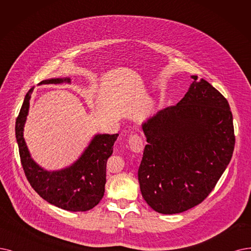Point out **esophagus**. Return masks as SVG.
Listing matches in <instances>:
<instances>
[{"instance_id": "obj_1", "label": "esophagus", "mask_w": 251, "mask_h": 251, "mask_svg": "<svg viewBox=\"0 0 251 251\" xmlns=\"http://www.w3.org/2000/svg\"><path fill=\"white\" fill-rule=\"evenodd\" d=\"M128 146L131 148V150L135 153L142 152L143 150V141L141 137L137 134L132 135L128 139Z\"/></svg>"}]
</instances>
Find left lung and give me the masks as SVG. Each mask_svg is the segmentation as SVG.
I'll return each instance as SVG.
<instances>
[{
	"mask_svg": "<svg viewBox=\"0 0 251 251\" xmlns=\"http://www.w3.org/2000/svg\"><path fill=\"white\" fill-rule=\"evenodd\" d=\"M177 105L143 125L147 145L138 170L142 197L154 211L175 214L209 196L232 158L233 114L226 99L204 79Z\"/></svg>",
	"mask_w": 251,
	"mask_h": 251,
	"instance_id": "obj_1",
	"label": "left lung"
}]
</instances>
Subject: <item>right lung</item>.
Instances as JSON below:
<instances>
[{"mask_svg": "<svg viewBox=\"0 0 251 251\" xmlns=\"http://www.w3.org/2000/svg\"><path fill=\"white\" fill-rule=\"evenodd\" d=\"M65 81L70 82V78L44 80L40 84H56ZM33 91L34 87L25 95L15 123L19 156L27 181L48 203L68 211H87L97 206L104 196L107 159L113 152L118 134L97 135L83 154L71 167L61 171H46L31 158L24 139V126Z\"/></svg>", "mask_w": 251, "mask_h": 251, "instance_id": "1", "label": "right lung"}]
</instances>
